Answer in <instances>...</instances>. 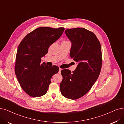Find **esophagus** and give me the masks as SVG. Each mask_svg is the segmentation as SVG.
Wrapping results in <instances>:
<instances>
[{
	"mask_svg": "<svg viewBox=\"0 0 124 124\" xmlns=\"http://www.w3.org/2000/svg\"><path fill=\"white\" fill-rule=\"evenodd\" d=\"M62 70V69L61 68H59V73H61Z\"/></svg>",
	"mask_w": 124,
	"mask_h": 124,
	"instance_id": "1",
	"label": "esophagus"
}]
</instances>
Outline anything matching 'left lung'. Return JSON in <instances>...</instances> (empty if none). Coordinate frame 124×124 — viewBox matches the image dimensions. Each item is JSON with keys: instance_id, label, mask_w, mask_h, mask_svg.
<instances>
[{"instance_id": "8db88e82", "label": "left lung", "mask_w": 124, "mask_h": 124, "mask_svg": "<svg viewBox=\"0 0 124 124\" xmlns=\"http://www.w3.org/2000/svg\"><path fill=\"white\" fill-rule=\"evenodd\" d=\"M72 43L70 56L78 63L75 70L61 71L62 95L76 100L85 95L96 81L101 72L102 58L100 43L93 32L84 28L65 31Z\"/></svg>"}]
</instances>
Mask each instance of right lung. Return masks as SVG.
Returning a JSON list of instances; mask_svg holds the SVG:
<instances>
[{
  "instance_id": "right-lung-1",
  "label": "right lung",
  "mask_w": 124,
  "mask_h": 124,
  "mask_svg": "<svg viewBox=\"0 0 124 124\" xmlns=\"http://www.w3.org/2000/svg\"><path fill=\"white\" fill-rule=\"evenodd\" d=\"M64 30L63 27H38L28 33L19 45L15 72L22 90L28 95L39 97L46 94L52 76L58 72L57 66L42 63L41 58Z\"/></svg>"
}]
</instances>
